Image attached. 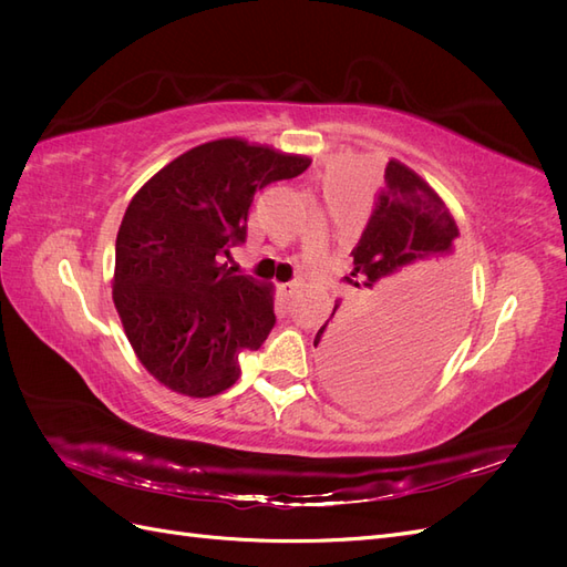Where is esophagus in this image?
<instances>
[{"label":"esophagus","mask_w":567,"mask_h":567,"mask_svg":"<svg viewBox=\"0 0 567 567\" xmlns=\"http://www.w3.org/2000/svg\"><path fill=\"white\" fill-rule=\"evenodd\" d=\"M281 293L286 298H293L298 293V281H288V284H281Z\"/></svg>","instance_id":"34e87169"}]
</instances>
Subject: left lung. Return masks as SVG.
<instances>
[{"instance_id":"obj_1","label":"left lung","mask_w":567,"mask_h":567,"mask_svg":"<svg viewBox=\"0 0 567 567\" xmlns=\"http://www.w3.org/2000/svg\"><path fill=\"white\" fill-rule=\"evenodd\" d=\"M458 227L442 198L400 161L359 244L350 286L364 290L357 312L340 300L319 329L326 383L357 406H392L442 369L466 312V269L456 255Z\"/></svg>"}]
</instances>
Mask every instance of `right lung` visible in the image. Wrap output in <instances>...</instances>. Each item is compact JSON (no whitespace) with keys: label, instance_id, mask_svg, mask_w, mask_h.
<instances>
[{"label":"right lung","instance_id":"1","mask_svg":"<svg viewBox=\"0 0 567 567\" xmlns=\"http://www.w3.org/2000/svg\"><path fill=\"white\" fill-rule=\"evenodd\" d=\"M244 140L200 144L130 200L115 238L113 302L132 350L165 388L213 398L241 375L277 323L271 286L221 262L246 244L248 210L271 182L310 167Z\"/></svg>","mask_w":567,"mask_h":567}]
</instances>
